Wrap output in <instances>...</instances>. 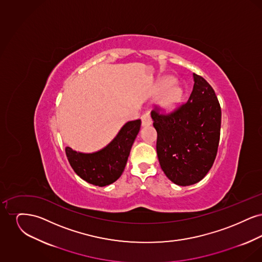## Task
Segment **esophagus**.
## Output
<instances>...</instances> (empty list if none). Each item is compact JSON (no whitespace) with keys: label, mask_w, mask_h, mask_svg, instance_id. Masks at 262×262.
Returning <instances> with one entry per match:
<instances>
[{"label":"esophagus","mask_w":262,"mask_h":262,"mask_svg":"<svg viewBox=\"0 0 262 262\" xmlns=\"http://www.w3.org/2000/svg\"><path fill=\"white\" fill-rule=\"evenodd\" d=\"M141 123L142 125H149L152 123V119L150 116L149 111H145L141 116Z\"/></svg>","instance_id":"obj_1"}]
</instances>
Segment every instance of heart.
<instances>
[{
    "label": "heart",
    "mask_w": 262,
    "mask_h": 262,
    "mask_svg": "<svg viewBox=\"0 0 262 262\" xmlns=\"http://www.w3.org/2000/svg\"><path fill=\"white\" fill-rule=\"evenodd\" d=\"M174 83V79L173 77H166L163 79L162 82L160 84L161 90H166L168 88H169L164 93L162 99H161L163 106H165L169 109H173L174 107H177L183 98V91L181 88H178V86L170 88Z\"/></svg>",
    "instance_id": "1"
}]
</instances>
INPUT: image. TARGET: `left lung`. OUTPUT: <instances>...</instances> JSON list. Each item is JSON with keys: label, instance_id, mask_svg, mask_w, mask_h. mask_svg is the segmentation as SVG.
I'll return each mask as SVG.
<instances>
[{"label": "left lung", "instance_id": "obj_1", "mask_svg": "<svg viewBox=\"0 0 262 262\" xmlns=\"http://www.w3.org/2000/svg\"><path fill=\"white\" fill-rule=\"evenodd\" d=\"M193 78L187 102L167 114L157 105L151 111L161 169L169 180L184 187L200 182L208 173L220 140V103L201 75L193 73Z\"/></svg>", "mask_w": 262, "mask_h": 262}]
</instances>
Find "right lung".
Here are the masks:
<instances>
[{"label":"right lung","instance_id":"add662e5","mask_svg":"<svg viewBox=\"0 0 262 262\" xmlns=\"http://www.w3.org/2000/svg\"><path fill=\"white\" fill-rule=\"evenodd\" d=\"M141 125L139 119L125 124L105 148L84 154L66 147V155L77 176L89 184L105 187L116 182L125 170L129 152Z\"/></svg>","mask_w":262,"mask_h":262}]
</instances>
